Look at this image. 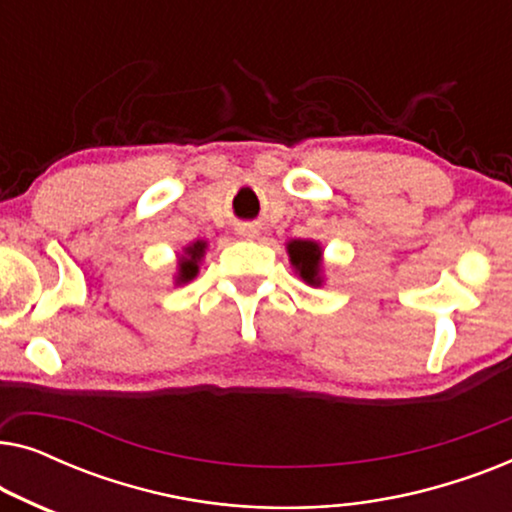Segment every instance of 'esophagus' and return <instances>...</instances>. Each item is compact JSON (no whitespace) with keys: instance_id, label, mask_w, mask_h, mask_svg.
Listing matches in <instances>:
<instances>
[{"instance_id":"1","label":"esophagus","mask_w":512,"mask_h":512,"mask_svg":"<svg viewBox=\"0 0 512 512\" xmlns=\"http://www.w3.org/2000/svg\"><path fill=\"white\" fill-rule=\"evenodd\" d=\"M240 235L244 237V240H256L258 230H256L254 226H242V228H240Z\"/></svg>"}]
</instances>
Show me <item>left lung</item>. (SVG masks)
<instances>
[{"mask_svg": "<svg viewBox=\"0 0 512 512\" xmlns=\"http://www.w3.org/2000/svg\"><path fill=\"white\" fill-rule=\"evenodd\" d=\"M289 261L303 282L310 286H321V247L314 240H291L286 244Z\"/></svg>", "mask_w": 512, "mask_h": 512, "instance_id": "left-lung-1", "label": "left lung"}]
</instances>
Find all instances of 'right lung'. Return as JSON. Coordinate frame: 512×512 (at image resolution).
Instances as JSON below:
<instances>
[{"label":"right lung","instance_id":"add662e5","mask_svg":"<svg viewBox=\"0 0 512 512\" xmlns=\"http://www.w3.org/2000/svg\"><path fill=\"white\" fill-rule=\"evenodd\" d=\"M205 249H207L205 240L188 244V247L184 249V254L179 256L177 277H174L177 279V284H186V282H191V279H195V275H198V270H200L202 256H205Z\"/></svg>","mask_w":512,"mask_h":512}]
</instances>
